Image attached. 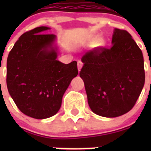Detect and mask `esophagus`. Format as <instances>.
I'll return each mask as SVG.
<instances>
[{
	"label": "esophagus",
	"mask_w": 151,
	"mask_h": 151,
	"mask_svg": "<svg viewBox=\"0 0 151 151\" xmlns=\"http://www.w3.org/2000/svg\"><path fill=\"white\" fill-rule=\"evenodd\" d=\"M82 65H83V63L82 62L81 60H78V72L81 70L82 67Z\"/></svg>",
	"instance_id": "34e87169"
}]
</instances>
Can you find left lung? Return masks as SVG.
Returning <instances> with one entry per match:
<instances>
[{
	"label": "left lung",
	"instance_id": "1",
	"mask_svg": "<svg viewBox=\"0 0 151 151\" xmlns=\"http://www.w3.org/2000/svg\"><path fill=\"white\" fill-rule=\"evenodd\" d=\"M112 44L85 53L79 72L91 110L109 118L132 109L145 81L143 54L132 35L115 29Z\"/></svg>",
	"mask_w": 151,
	"mask_h": 151
}]
</instances>
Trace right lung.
I'll use <instances>...</instances> for the list:
<instances>
[{
	"label": "right lung",
	"mask_w": 151,
	"mask_h": 151,
	"mask_svg": "<svg viewBox=\"0 0 151 151\" xmlns=\"http://www.w3.org/2000/svg\"><path fill=\"white\" fill-rule=\"evenodd\" d=\"M41 26L28 31L17 40L6 62V86L22 113L38 119L59 111L64 93L78 75L77 62L57 60L53 47L56 36L43 34Z\"/></svg>",
	"instance_id": "add662e5"
}]
</instances>
